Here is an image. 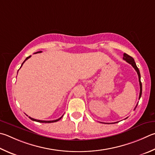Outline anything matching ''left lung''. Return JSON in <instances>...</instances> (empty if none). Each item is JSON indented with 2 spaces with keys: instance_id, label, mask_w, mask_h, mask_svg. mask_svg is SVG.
Here are the masks:
<instances>
[{
  "instance_id": "left-lung-1",
  "label": "left lung",
  "mask_w": 155,
  "mask_h": 155,
  "mask_svg": "<svg viewBox=\"0 0 155 155\" xmlns=\"http://www.w3.org/2000/svg\"><path fill=\"white\" fill-rule=\"evenodd\" d=\"M123 60H125L127 62L130 64L131 65L134 67V69L136 70V71L137 72V75H138V78H139V83H140V95H139V100L140 99V97H141L142 96V83H141V81H140V78H141V77H140V70L138 69V68H137V66H136V62H135V61L134 60V58L131 57L130 55H129L127 54V53H124L123 54ZM137 104H137L136 106L135 107V109L136 108V107L137 106ZM134 109V110H135Z\"/></svg>"
}]
</instances>
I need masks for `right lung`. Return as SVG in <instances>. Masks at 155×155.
I'll return each instance as SVG.
<instances>
[{"label": "right lung", "mask_w": 155, "mask_h": 155, "mask_svg": "<svg viewBox=\"0 0 155 155\" xmlns=\"http://www.w3.org/2000/svg\"><path fill=\"white\" fill-rule=\"evenodd\" d=\"M42 51H38V52H36V53H41ZM31 57V55H30V56H28V57H27L26 58V60H24V61L23 63H22V64H21V67L22 66V65H23L24 64V63L25 62V61H26L28 59V58H30ZM20 67V68H21ZM62 117L63 116H61L60 118H59V119H56V120H37V119H33V118H31L30 117H29V118L30 119H31V120H34V121H36V122H40V123H54V122H57V121H58L59 120H60L61 118H62Z\"/></svg>", "instance_id": "obj_1"}]
</instances>
